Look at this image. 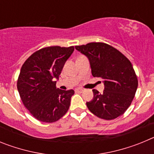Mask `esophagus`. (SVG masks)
<instances>
[{
	"instance_id": "34e87169",
	"label": "esophagus",
	"mask_w": 154,
	"mask_h": 154,
	"mask_svg": "<svg viewBox=\"0 0 154 154\" xmlns=\"http://www.w3.org/2000/svg\"><path fill=\"white\" fill-rule=\"evenodd\" d=\"M84 89H82V88H77V89H75V92H83Z\"/></svg>"
}]
</instances>
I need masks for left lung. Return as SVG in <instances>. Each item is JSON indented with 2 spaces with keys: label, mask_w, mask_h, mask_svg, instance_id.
I'll return each instance as SVG.
<instances>
[{
  "label": "left lung",
  "mask_w": 154,
  "mask_h": 154,
  "mask_svg": "<svg viewBox=\"0 0 154 154\" xmlns=\"http://www.w3.org/2000/svg\"><path fill=\"white\" fill-rule=\"evenodd\" d=\"M86 55L94 77L103 79V93L93 89V99L86 105L97 117L111 120L123 115L131 105L138 86V79L130 61L112 46L103 42L76 45Z\"/></svg>",
  "instance_id": "1"
}]
</instances>
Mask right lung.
<instances>
[{
	"label": "right lung",
	"instance_id": "1",
	"mask_svg": "<svg viewBox=\"0 0 154 154\" xmlns=\"http://www.w3.org/2000/svg\"><path fill=\"white\" fill-rule=\"evenodd\" d=\"M74 49V46L43 48L23 64L17 79V90L25 108L41 122H56L69 110L74 90L56 89L55 80Z\"/></svg>",
	"mask_w": 154,
	"mask_h": 154
}]
</instances>
